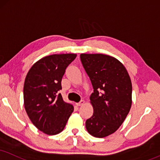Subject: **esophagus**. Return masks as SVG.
I'll use <instances>...</instances> for the list:
<instances>
[{
    "mask_svg": "<svg viewBox=\"0 0 160 160\" xmlns=\"http://www.w3.org/2000/svg\"><path fill=\"white\" fill-rule=\"evenodd\" d=\"M84 102H84V100H81V101L78 102V103H77V105H78V106H82L84 104Z\"/></svg>",
    "mask_w": 160,
    "mask_h": 160,
    "instance_id": "34e87169",
    "label": "esophagus"
}]
</instances>
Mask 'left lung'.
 Segmentation results:
<instances>
[{
	"instance_id": "8db88e82",
	"label": "left lung",
	"mask_w": 160,
	"mask_h": 160,
	"mask_svg": "<svg viewBox=\"0 0 160 160\" xmlns=\"http://www.w3.org/2000/svg\"><path fill=\"white\" fill-rule=\"evenodd\" d=\"M80 58L93 88L90 96L93 114L87 119V131L92 137H106L119 129L131 109V78L113 56L82 53Z\"/></svg>"
}]
</instances>
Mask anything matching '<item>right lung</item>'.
Listing matches in <instances>:
<instances>
[{"instance_id": "add662e5", "label": "right lung", "mask_w": 160, "mask_h": 160, "mask_svg": "<svg viewBox=\"0 0 160 160\" xmlns=\"http://www.w3.org/2000/svg\"><path fill=\"white\" fill-rule=\"evenodd\" d=\"M75 53L45 56L29 69L23 85V104L29 119L47 135L61 133L66 125L73 105L64 102L58 90L68 65Z\"/></svg>"}]
</instances>
